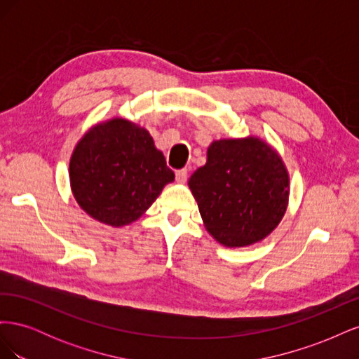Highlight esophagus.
Listing matches in <instances>:
<instances>
[{
    "label": "esophagus",
    "mask_w": 359,
    "mask_h": 359,
    "mask_svg": "<svg viewBox=\"0 0 359 359\" xmlns=\"http://www.w3.org/2000/svg\"><path fill=\"white\" fill-rule=\"evenodd\" d=\"M175 177H177V181L178 182H186L187 181V177H189V172H187V169H180V170H177V173H175Z\"/></svg>",
    "instance_id": "esophagus-1"
}]
</instances>
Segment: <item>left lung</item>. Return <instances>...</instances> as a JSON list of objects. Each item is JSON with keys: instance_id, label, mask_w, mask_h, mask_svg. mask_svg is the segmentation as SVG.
I'll use <instances>...</instances> for the list:
<instances>
[{"instance_id": "8db88e82", "label": "left lung", "mask_w": 359, "mask_h": 359, "mask_svg": "<svg viewBox=\"0 0 359 359\" xmlns=\"http://www.w3.org/2000/svg\"><path fill=\"white\" fill-rule=\"evenodd\" d=\"M189 187L206 231L226 247L262 241L283 219L289 199L285 163L259 137L214 140Z\"/></svg>"}]
</instances>
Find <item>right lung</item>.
Here are the masks:
<instances>
[{"instance_id":"right-lung-1","label":"right lung","mask_w":359,"mask_h":359,"mask_svg":"<svg viewBox=\"0 0 359 359\" xmlns=\"http://www.w3.org/2000/svg\"><path fill=\"white\" fill-rule=\"evenodd\" d=\"M173 178L151 135L124 118L93 127L70 158L74 199L93 219L114 227L137 220Z\"/></svg>"}]
</instances>
